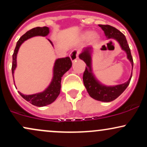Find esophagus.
I'll use <instances>...</instances> for the list:
<instances>
[{
  "label": "esophagus",
  "mask_w": 147,
  "mask_h": 147,
  "mask_svg": "<svg viewBox=\"0 0 147 147\" xmlns=\"http://www.w3.org/2000/svg\"><path fill=\"white\" fill-rule=\"evenodd\" d=\"M78 55H79V52L77 50H73L72 51L70 52V58L72 62L75 61V60H77L78 59Z\"/></svg>",
  "instance_id": "esophagus-1"
}]
</instances>
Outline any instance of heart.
Segmentation results:
<instances>
[{
	"label": "heart",
	"mask_w": 147,
	"mask_h": 147,
	"mask_svg": "<svg viewBox=\"0 0 147 147\" xmlns=\"http://www.w3.org/2000/svg\"><path fill=\"white\" fill-rule=\"evenodd\" d=\"M84 37L88 38L89 41L90 42H95L98 40L99 34L95 32H85L84 33Z\"/></svg>",
	"instance_id": "obj_1"
}]
</instances>
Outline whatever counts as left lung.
Returning a JSON list of instances; mask_svg holds the SVG:
<instances>
[{"instance_id": "obj_1", "label": "left lung", "mask_w": 147, "mask_h": 147, "mask_svg": "<svg viewBox=\"0 0 147 147\" xmlns=\"http://www.w3.org/2000/svg\"><path fill=\"white\" fill-rule=\"evenodd\" d=\"M99 26L104 32V34L107 38H113V39L115 40L120 45L122 50L126 52L127 59L131 62V65H132L133 71V61L131 54V50L128 45L125 36L120 31L111 25H99ZM92 52H93L92 47L88 46L84 48L79 55V59L83 60L86 64V70L83 75L84 86H85L89 95L92 98L97 101H100V102H112L116 98H117L129 85L131 77H132V72H131L129 80L125 83L118 84L116 86L104 85L96 78L95 75L93 73L92 66Z\"/></svg>"}]
</instances>
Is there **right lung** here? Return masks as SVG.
Listing matches in <instances>:
<instances>
[{"mask_svg":"<svg viewBox=\"0 0 147 147\" xmlns=\"http://www.w3.org/2000/svg\"><path fill=\"white\" fill-rule=\"evenodd\" d=\"M50 33V28L48 27H37L27 32L25 34H23L21 38H19L17 43H16V48H15L14 54L12 55V67H11V71H12L13 78H14V70H16L17 66V54L21 45L24 43L25 41L32 38L34 36H46ZM50 43H51L52 46H54L52 42L48 39ZM72 66V62L70 57H67L65 58L57 59L55 61V64L53 66V76L50 84L42 92H37V93L32 94V95H24L21 92L18 93L21 95V97L25 100L29 102L30 104L38 107H42L49 104H52V102L56 100L61 90V81L63 75L67 71L70 70ZM15 84V83H14ZM16 87V86H15Z\"/></svg>","mask_w":147,"mask_h":147,"instance_id":"right-lung-1","label":"right lung"}]
</instances>
